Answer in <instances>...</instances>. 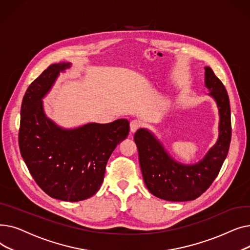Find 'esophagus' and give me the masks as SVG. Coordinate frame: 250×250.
Listing matches in <instances>:
<instances>
[{
    "mask_svg": "<svg viewBox=\"0 0 250 250\" xmlns=\"http://www.w3.org/2000/svg\"><path fill=\"white\" fill-rule=\"evenodd\" d=\"M140 125H141V123H140L139 121H137V120H134V121L130 122V124H129L130 132H132V133H135L136 130L140 127Z\"/></svg>",
    "mask_w": 250,
    "mask_h": 250,
    "instance_id": "1",
    "label": "esophagus"
}]
</instances>
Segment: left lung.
<instances>
[{"mask_svg":"<svg viewBox=\"0 0 250 250\" xmlns=\"http://www.w3.org/2000/svg\"><path fill=\"white\" fill-rule=\"evenodd\" d=\"M205 86L219 110V136L199 162L183 164L176 161L148 128H139L135 134L144 182L157 198L169 202L195 200L212 185L226 159L231 142L229 96L209 67H205Z\"/></svg>","mask_w":250,"mask_h":250,"instance_id":"8db88e82","label":"left lung"}]
</instances>
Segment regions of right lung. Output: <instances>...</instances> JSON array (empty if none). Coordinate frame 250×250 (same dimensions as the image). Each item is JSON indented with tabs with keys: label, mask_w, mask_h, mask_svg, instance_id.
Returning <instances> with one entry per match:
<instances>
[{
	"label": "right lung",
	"mask_w": 250,
	"mask_h": 250,
	"mask_svg": "<svg viewBox=\"0 0 250 250\" xmlns=\"http://www.w3.org/2000/svg\"><path fill=\"white\" fill-rule=\"evenodd\" d=\"M71 65L63 62L50 64L28 87L21 105L19 147L30 174L45 193L79 202L99 190L105 166L116 146L126 139L129 123L121 118L65 128L50 120L42 100Z\"/></svg>",
	"instance_id": "1"
}]
</instances>
